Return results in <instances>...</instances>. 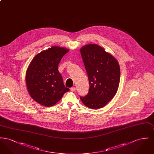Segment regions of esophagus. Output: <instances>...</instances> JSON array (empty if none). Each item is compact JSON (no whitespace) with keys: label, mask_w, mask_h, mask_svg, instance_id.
Returning a JSON list of instances; mask_svg holds the SVG:
<instances>
[{"label":"esophagus","mask_w":154,"mask_h":154,"mask_svg":"<svg viewBox=\"0 0 154 154\" xmlns=\"http://www.w3.org/2000/svg\"><path fill=\"white\" fill-rule=\"evenodd\" d=\"M70 91H72V92H74V91H75V88L74 87H72V88H70Z\"/></svg>","instance_id":"1"}]
</instances>
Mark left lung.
Listing matches in <instances>:
<instances>
[{
    "label": "left lung",
    "instance_id": "obj_1",
    "mask_svg": "<svg viewBox=\"0 0 154 154\" xmlns=\"http://www.w3.org/2000/svg\"><path fill=\"white\" fill-rule=\"evenodd\" d=\"M88 74V94L81 100L89 109L105 106L116 95L120 80V67L117 60L102 47L87 44L80 49Z\"/></svg>",
    "mask_w": 154,
    "mask_h": 154
}]
</instances>
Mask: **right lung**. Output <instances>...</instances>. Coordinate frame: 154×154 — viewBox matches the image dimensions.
<instances>
[{
    "label": "right lung",
    "instance_id": "1",
    "mask_svg": "<svg viewBox=\"0 0 154 154\" xmlns=\"http://www.w3.org/2000/svg\"><path fill=\"white\" fill-rule=\"evenodd\" d=\"M69 50L53 46L36 55L26 73V85L31 97L37 103L50 107L62 99L66 88L58 71V65Z\"/></svg>",
    "mask_w": 154,
    "mask_h": 154
}]
</instances>
